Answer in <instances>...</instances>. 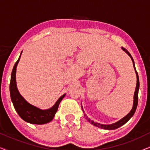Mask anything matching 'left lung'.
I'll return each instance as SVG.
<instances>
[{"mask_svg": "<svg viewBox=\"0 0 150 150\" xmlns=\"http://www.w3.org/2000/svg\"><path fill=\"white\" fill-rule=\"evenodd\" d=\"M122 49L126 53V54H128V56L130 57L131 59H132V61L133 63V67H134L135 73H136V76H137V85H136V88H135V91L134 93V100H133V106H132V109H131V110L129 112V113L127 115L125 116L124 117H123L122 119H121V120H119L118 122L113 123V124H100V123H98L96 122H94L93 120H91V119L88 117L87 116V115L85 113V111H84V110H83V106H81L82 109H83V111L84 112V115L86 117V119L88 120V122L91 123V124H93V126L98 127V128H102V129H105V130H115V129L120 128V126H122L124 124H126V123L128 122V121L130 120L131 117H132L133 116V115L134 114L135 111H136L137 107V104H138V93H139V79L138 74H137L136 68H135L134 60H133L132 57V56H131V54H130V52H129L126 48H123V47H122Z\"/></svg>", "mask_w": 150, "mask_h": 150, "instance_id": "8db88e82", "label": "left lung"}]
</instances>
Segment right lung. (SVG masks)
<instances>
[{
	"label": "right lung",
	"mask_w": 150,
	"mask_h": 150,
	"mask_svg": "<svg viewBox=\"0 0 150 150\" xmlns=\"http://www.w3.org/2000/svg\"><path fill=\"white\" fill-rule=\"evenodd\" d=\"M22 52L19 59L14 65L11 72L9 90L12 103L18 114L25 122L30 124L38 125L47 124L53 120L58 110L59 104L65 97V93L61 96L57 100L56 103L52 107L48 109H41L26 101L23 96L20 93L17 87V84H16V68L19 63Z\"/></svg>",
	"instance_id": "add662e5"
}]
</instances>
